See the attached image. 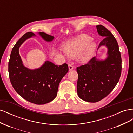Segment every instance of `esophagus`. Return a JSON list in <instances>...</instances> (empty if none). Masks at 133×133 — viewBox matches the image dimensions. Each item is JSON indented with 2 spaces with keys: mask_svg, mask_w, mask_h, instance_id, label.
<instances>
[{
  "mask_svg": "<svg viewBox=\"0 0 133 133\" xmlns=\"http://www.w3.org/2000/svg\"><path fill=\"white\" fill-rule=\"evenodd\" d=\"M68 66H69V70H73L74 69V66L72 65L71 64H69Z\"/></svg>",
  "mask_w": 133,
  "mask_h": 133,
  "instance_id": "1",
  "label": "esophagus"
}]
</instances>
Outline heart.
<instances>
[{"label": "heart", "instance_id": "b5f03b06", "mask_svg": "<svg viewBox=\"0 0 133 133\" xmlns=\"http://www.w3.org/2000/svg\"><path fill=\"white\" fill-rule=\"evenodd\" d=\"M91 41L90 36L82 34L64 44L62 49L69 58L78 55L79 62L86 63L92 57L96 48L95 43Z\"/></svg>", "mask_w": 133, "mask_h": 133}]
</instances>
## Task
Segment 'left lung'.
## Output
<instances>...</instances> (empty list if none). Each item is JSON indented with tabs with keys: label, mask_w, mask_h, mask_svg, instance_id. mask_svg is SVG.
Here are the masks:
<instances>
[{
	"label": "left lung",
	"mask_w": 133,
	"mask_h": 133,
	"mask_svg": "<svg viewBox=\"0 0 133 133\" xmlns=\"http://www.w3.org/2000/svg\"><path fill=\"white\" fill-rule=\"evenodd\" d=\"M96 29L99 35L105 37L98 48L106 46L108 57L99 60L95 57L88 63L76 68L78 95L80 99L90 103L99 102L110 94L122 73V58L117 41L105 27L98 25Z\"/></svg>",
	"instance_id": "obj_1"
}]
</instances>
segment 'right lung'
<instances>
[{
    "instance_id": "obj_1",
    "label": "right lung",
    "mask_w": 133,
    "mask_h": 133,
    "mask_svg": "<svg viewBox=\"0 0 133 133\" xmlns=\"http://www.w3.org/2000/svg\"><path fill=\"white\" fill-rule=\"evenodd\" d=\"M39 35L46 42L54 37L43 32ZM35 34L28 32L16 43L12 49L8 64L9 79L17 93L27 101L35 104H44L53 100L57 95L59 84L69 70L68 64L56 65L49 61L37 69H28L23 64L19 48L27 39Z\"/></svg>"
}]
</instances>
